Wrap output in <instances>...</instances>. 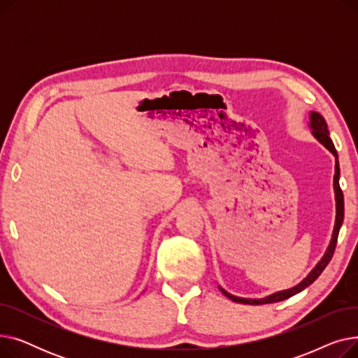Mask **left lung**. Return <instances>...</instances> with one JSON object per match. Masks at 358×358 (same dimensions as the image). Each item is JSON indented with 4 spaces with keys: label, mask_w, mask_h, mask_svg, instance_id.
Here are the masks:
<instances>
[{
    "label": "left lung",
    "mask_w": 358,
    "mask_h": 358,
    "mask_svg": "<svg viewBox=\"0 0 358 358\" xmlns=\"http://www.w3.org/2000/svg\"><path fill=\"white\" fill-rule=\"evenodd\" d=\"M309 127L312 130V135L313 138L319 142L322 143L329 152L335 157V176H334V193H335V224H334V231H332V238L329 241V245L325 251V254L322 255V258L317 261V264L310 270V273L300 281L299 285H296L294 287L286 289V290H280L275 292L273 294H268L266 297H261V299H247V297H238L231 294L229 292H227L224 289H222L219 286V290L227 296L228 299H231L232 302L236 303H243V305H266V303H274V302H281V300H286L292 296H294L296 293L305 290L308 286H310L313 281L321 275V273L325 270V267L328 266V262L331 261L335 247H336V239H338V234H340L341 229V224L344 220V194L343 190L340 187V162H338V154H336V149L334 146V142L329 138V130H328V124L325 122V119L319 115L316 111H310L309 115Z\"/></svg>",
    "instance_id": "8db88e82"
}]
</instances>
